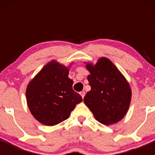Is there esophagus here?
<instances>
[{
    "mask_svg": "<svg viewBox=\"0 0 155 155\" xmlns=\"http://www.w3.org/2000/svg\"><path fill=\"white\" fill-rule=\"evenodd\" d=\"M79 94H80V95H81V96H82V97L84 98V97H85V91H81Z\"/></svg>",
    "mask_w": 155,
    "mask_h": 155,
    "instance_id": "1",
    "label": "esophagus"
}]
</instances>
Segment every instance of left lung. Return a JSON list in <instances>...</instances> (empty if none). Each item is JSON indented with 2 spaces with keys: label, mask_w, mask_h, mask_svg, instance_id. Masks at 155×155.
<instances>
[{
  "label": "left lung",
  "mask_w": 155,
  "mask_h": 155,
  "mask_svg": "<svg viewBox=\"0 0 155 155\" xmlns=\"http://www.w3.org/2000/svg\"><path fill=\"white\" fill-rule=\"evenodd\" d=\"M91 89L84 97V103L95 119L105 125L121 121L127 112L132 91L129 82L115 65L105 57L95 64L85 62Z\"/></svg>",
  "instance_id": "obj_1"
}]
</instances>
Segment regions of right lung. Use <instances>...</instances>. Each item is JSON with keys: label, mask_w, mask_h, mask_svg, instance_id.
<instances>
[{"label": "right lung", "mask_w": 155, "mask_h": 155, "mask_svg": "<svg viewBox=\"0 0 155 155\" xmlns=\"http://www.w3.org/2000/svg\"><path fill=\"white\" fill-rule=\"evenodd\" d=\"M69 68L51 61L28 85V107L35 119L44 125L54 126L68 119L76 104L82 101V97L73 90Z\"/></svg>", "instance_id": "right-lung-1"}]
</instances>
